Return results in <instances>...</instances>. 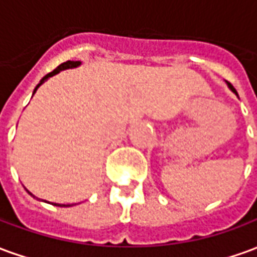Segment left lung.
I'll use <instances>...</instances> for the list:
<instances>
[{
    "label": "left lung",
    "mask_w": 257,
    "mask_h": 257,
    "mask_svg": "<svg viewBox=\"0 0 257 257\" xmlns=\"http://www.w3.org/2000/svg\"><path fill=\"white\" fill-rule=\"evenodd\" d=\"M226 82H227V81H226ZM227 86H228V88H230V90H231L232 93H235V95H237V96H238V93H237V90L234 89V86H232V85H231V84H230V82H227Z\"/></svg>",
    "instance_id": "8db88e82"
}]
</instances>
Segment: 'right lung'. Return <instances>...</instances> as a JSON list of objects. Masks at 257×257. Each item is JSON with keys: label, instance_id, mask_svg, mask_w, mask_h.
<instances>
[{"label": "right lung", "instance_id": "1", "mask_svg": "<svg viewBox=\"0 0 257 257\" xmlns=\"http://www.w3.org/2000/svg\"><path fill=\"white\" fill-rule=\"evenodd\" d=\"M78 66H81V62H74V60H67V62H64V63H62V64H60V66H58V67L55 68L53 71H51V73H49V74H47L45 77H42L41 81L38 82V85H37L36 88H34V90H33V95L36 93L37 89H38V88H40V86H41V85L44 84V82H45L47 79H49V78H51V77H53V75H56V74H59V73H60V71H63V70H67V68H75V67H78ZM26 191L30 194L31 197H34V195H33V194H31L30 191H29V190H26ZM34 198H36V197H34ZM37 199H38V198H37ZM52 205H55V206H73V205H71V204H67V205H64V204H52Z\"/></svg>", "mask_w": 257, "mask_h": 257}]
</instances>
